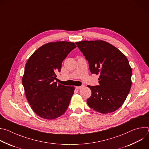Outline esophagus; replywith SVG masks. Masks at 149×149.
Instances as JSON below:
<instances>
[{"label":"esophagus","mask_w":149,"mask_h":149,"mask_svg":"<svg viewBox=\"0 0 149 149\" xmlns=\"http://www.w3.org/2000/svg\"><path fill=\"white\" fill-rule=\"evenodd\" d=\"M84 87V85H82V86H79V87H75V88H76L77 89H81V88H83Z\"/></svg>","instance_id":"obj_1"}]
</instances>
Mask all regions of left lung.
Wrapping results in <instances>:
<instances>
[{
    "instance_id": "obj_1",
    "label": "left lung",
    "mask_w": 149,
    "mask_h": 149,
    "mask_svg": "<svg viewBox=\"0 0 149 149\" xmlns=\"http://www.w3.org/2000/svg\"><path fill=\"white\" fill-rule=\"evenodd\" d=\"M76 44L88 61L91 74L100 75L98 86H88L92 93L87 100L88 106L102 114L118 110L132 86V71L127 57L103 40H84Z\"/></svg>"
}]
</instances>
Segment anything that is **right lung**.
Returning <instances> with one entry per match:
<instances>
[{"label": "right lung", "mask_w": 149, "mask_h": 149, "mask_svg": "<svg viewBox=\"0 0 149 149\" xmlns=\"http://www.w3.org/2000/svg\"><path fill=\"white\" fill-rule=\"evenodd\" d=\"M75 48L72 42H51L38 48L26 63L22 84L32 109L41 118L53 120L68 109L74 87L57 84L55 79L62 61Z\"/></svg>", "instance_id": "obj_1"}]
</instances>
